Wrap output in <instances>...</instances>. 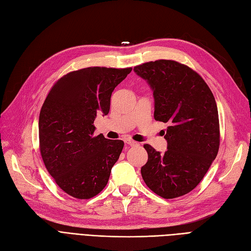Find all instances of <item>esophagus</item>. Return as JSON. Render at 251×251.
Wrapping results in <instances>:
<instances>
[{"label":"esophagus","instance_id":"1","mask_svg":"<svg viewBox=\"0 0 251 251\" xmlns=\"http://www.w3.org/2000/svg\"><path fill=\"white\" fill-rule=\"evenodd\" d=\"M125 142H126L127 145H129V146H136V145H138L137 142H135V141H133V140H131V139H126Z\"/></svg>","mask_w":251,"mask_h":251}]
</instances>
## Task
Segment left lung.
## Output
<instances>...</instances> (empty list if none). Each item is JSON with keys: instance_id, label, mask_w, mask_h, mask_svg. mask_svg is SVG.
<instances>
[{"instance_id": "left-lung-1", "label": "left lung", "mask_w": 251, "mask_h": 251, "mask_svg": "<svg viewBox=\"0 0 251 251\" xmlns=\"http://www.w3.org/2000/svg\"><path fill=\"white\" fill-rule=\"evenodd\" d=\"M152 90L153 117L168 124L161 153L145 144L149 160L141 168L145 184L163 198L189 193L201 183L219 150L218 109L202 77L172 60L134 67Z\"/></svg>"}]
</instances>
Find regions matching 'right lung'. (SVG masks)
<instances>
[{
  "label": "right lung",
  "instance_id": "right-lung-1",
  "mask_svg": "<svg viewBox=\"0 0 251 251\" xmlns=\"http://www.w3.org/2000/svg\"><path fill=\"white\" fill-rule=\"evenodd\" d=\"M132 68L87 67L62 76L39 115V144L49 174L65 193L88 200L106 187L124 141L94 136V119L109 113L112 92Z\"/></svg>",
  "mask_w": 251,
  "mask_h": 251
}]
</instances>
